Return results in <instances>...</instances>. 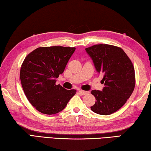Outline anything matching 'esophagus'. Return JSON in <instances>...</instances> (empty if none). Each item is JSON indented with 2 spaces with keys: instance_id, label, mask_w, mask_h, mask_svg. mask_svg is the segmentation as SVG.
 Here are the masks:
<instances>
[{
  "instance_id": "obj_1",
  "label": "esophagus",
  "mask_w": 151,
  "mask_h": 151,
  "mask_svg": "<svg viewBox=\"0 0 151 151\" xmlns=\"http://www.w3.org/2000/svg\"><path fill=\"white\" fill-rule=\"evenodd\" d=\"M79 92H80L81 94L82 95H85V94H87L89 92H87V91H84V90H79Z\"/></svg>"
}]
</instances>
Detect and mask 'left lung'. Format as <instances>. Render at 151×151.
Listing matches in <instances>:
<instances>
[{
  "label": "left lung",
  "mask_w": 151,
  "mask_h": 151,
  "mask_svg": "<svg viewBox=\"0 0 151 151\" xmlns=\"http://www.w3.org/2000/svg\"><path fill=\"white\" fill-rule=\"evenodd\" d=\"M98 72L103 74L102 91L92 90L96 102L91 110L101 115L116 112L127 101L135 87L134 65L119 47L98 44L86 48Z\"/></svg>",
  "instance_id": "left-lung-1"
}]
</instances>
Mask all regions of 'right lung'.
Here are the masks:
<instances>
[{"label":"right lung","mask_w":151,"mask_h":151,"mask_svg":"<svg viewBox=\"0 0 151 151\" xmlns=\"http://www.w3.org/2000/svg\"><path fill=\"white\" fill-rule=\"evenodd\" d=\"M76 47H41L24 58L20 79L27 98L37 110L55 114L63 110L76 90H66L56 84V78L63 72Z\"/></svg>","instance_id":"obj_1"}]
</instances>
